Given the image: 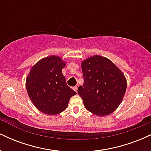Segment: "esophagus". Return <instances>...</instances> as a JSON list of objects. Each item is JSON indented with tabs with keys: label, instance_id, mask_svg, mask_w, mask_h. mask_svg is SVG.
Returning <instances> with one entry per match:
<instances>
[{
	"label": "esophagus",
	"instance_id": "obj_1",
	"mask_svg": "<svg viewBox=\"0 0 151 151\" xmlns=\"http://www.w3.org/2000/svg\"><path fill=\"white\" fill-rule=\"evenodd\" d=\"M72 89H73L74 91H75L76 92H77V89H78V87H77V86H74V87L72 88Z\"/></svg>",
	"mask_w": 151,
	"mask_h": 151
}]
</instances>
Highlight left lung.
Segmentation results:
<instances>
[{
	"mask_svg": "<svg viewBox=\"0 0 151 151\" xmlns=\"http://www.w3.org/2000/svg\"><path fill=\"white\" fill-rule=\"evenodd\" d=\"M81 65L84 84L77 91L84 106L97 116L113 113L126 93L124 74L109 59L97 55L83 60Z\"/></svg>",
	"mask_w": 151,
	"mask_h": 151,
	"instance_id": "left-lung-1",
	"label": "left lung"
}]
</instances>
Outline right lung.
I'll return each instance as SVG.
<instances>
[{
	"label": "right lung",
	"mask_w": 151,
	"mask_h": 151,
	"mask_svg": "<svg viewBox=\"0 0 151 151\" xmlns=\"http://www.w3.org/2000/svg\"><path fill=\"white\" fill-rule=\"evenodd\" d=\"M66 62L59 56L41 59L32 67L25 86L31 101L40 111L57 115L65 111L72 96L77 94L66 83L62 69Z\"/></svg>",
	"instance_id": "add662e5"
}]
</instances>
